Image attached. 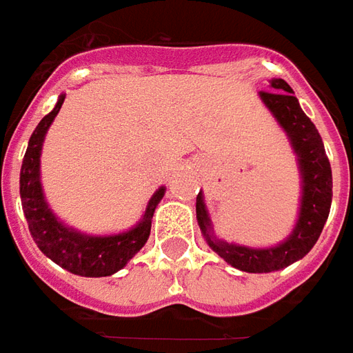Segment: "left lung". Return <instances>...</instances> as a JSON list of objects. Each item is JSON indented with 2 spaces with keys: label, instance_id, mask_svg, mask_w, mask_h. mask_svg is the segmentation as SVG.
Masks as SVG:
<instances>
[{
  "label": "left lung",
  "instance_id": "1",
  "mask_svg": "<svg viewBox=\"0 0 353 353\" xmlns=\"http://www.w3.org/2000/svg\"><path fill=\"white\" fill-rule=\"evenodd\" d=\"M259 97L285 132L297 159L301 196L292 233L272 247H247L229 243L214 233V223L205 208L204 194L200 192L196 198V219L208 247L233 268L248 274L281 270L303 259L321 237L332 204V171L323 139L311 118L301 110L292 87L283 79H270V91H260Z\"/></svg>",
  "mask_w": 353,
  "mask_h": 353
}]
</instances>
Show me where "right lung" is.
Listing matches in <instances>:
<instances>
[{"mask_svg": "<svg viewBox=\"0 0 353 353\" xmlns=\"http://www.w3.org/2000/svg\"><path fill=\"white\" fill-rule=\"evenodd\" d=\"M63 99L65 94L58 97L54 110L40 120L39 126L34 128L32 136L28 139L27 153L21 165V181H19L25 219L37 247L63 270L85 278L112 276L118 270H122L148 243L155 208L163 200L167 188L165 186L157 188L149 198L141 219L132 229H126L122 233L91 235V233H83L75 227L65 225L52 212L40 182V155H42L44 138L54 118L60 112Z\"/></svg>", "mask_w": 353, "mask_h": 353, "instance_id": "1", "label": "right lung"}]
</instances>
